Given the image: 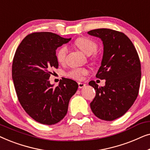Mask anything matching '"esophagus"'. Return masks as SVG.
Returning a JSON list of instances; mask_svg holds the SVG:
<instances>
[{"mask_svg": "<svg viewBox=\"0 0 150 150\" xmlns=\"http://www.w3.org/2000/svg\"><path fill=\"white\" fill-rule=\"evenodd\" d=\"M78 84H79V89H81V88H83L85 87V83H78Z\"/></svg>", "mask_w": 150, "mask_h": 150, "instance_id": "34e87169", "label": "esophagus"}]
</instances>
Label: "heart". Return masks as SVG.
<instances>
[{"label":"heart","instance_id":"b5f03b06","mask_svg":"<svg viewBox=\"0 0 150 150\" xmlns=\"http://www.w3.org/2000/svg\"><path fill=\"white\" fill-rule=\"evenodd\" d=\"M76 46L78 47L82 52L87 55H91L93 54L92 59H96V51L98 49V44L95 41L86 37L79 38L76 39L74 42ZM67 54V47L65 45L61 46L56 52V57L59 63H63L65 61ZM89 70L83 67H76L71 69L67 73V76L71 79L81 80L83 79V76L87 74Z\"/></svg>","mask_w":150,"mask_h":150}]
</instances>
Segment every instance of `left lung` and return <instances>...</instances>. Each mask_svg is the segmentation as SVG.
<instances>
[{
    "instance_id": "obj_1",
    "label": "left lung",
    "mask_w": 150,
    "mask_h": 150,
    "mask_svg": "<svg viewBox=\"0 0 150 150\" xmlns=\"http://www.w3.org/2000/svg\"><path fill=\"white\" fill-rule=\"evenodd\" d=\"M88 34L100 38L103 42L101 66L96 76L106 80L105 85L101 87L95 81L89 82L96 92L90 106L97 117L112 121L124 115L138 96L140 59L132 42L122 32L98 28Z\"/></svg>"
}]
</instances>
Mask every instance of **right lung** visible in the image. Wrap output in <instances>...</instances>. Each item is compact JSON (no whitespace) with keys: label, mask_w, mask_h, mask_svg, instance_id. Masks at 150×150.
<instances>
[{"label":"right lung","mask_w":150,"mask_h":150,"mask_svg":"<svg viewBox=\"0 0 150 150\" xmlns=\"http://www.w3.org/2000/svg\"><path fill=\"white\" fill-rule=\"evenodd\" d=\"M70 40L50 32L33 33L16 51L12 79L18 100L26 113L40 124L52 125L63 120L79 87L76 82L65 78L57 87L49 81L51 69L59 67L56 50Z\"/></svg>","instance_id":"obj_1"}]
</instances>
